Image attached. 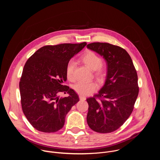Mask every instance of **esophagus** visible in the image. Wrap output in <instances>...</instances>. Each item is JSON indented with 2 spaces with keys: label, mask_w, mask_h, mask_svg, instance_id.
<instances>
[{
  "label": "esophagus",
  "mask_w": 160,
  "mask_h": 160,
  "mask_svg": "<svg viewBox=\"0 0 160 160\" xmlns=\"http://www.w3.org/2000/svg\"><path fill=\"white\" fill-rule=\"evenodd\" d=\"M79 98H80V99L81 100V101H84V100H85V96H82V95H79Z\"/></svg>",
  "instance_id": "obj_1"
}]
</instances>
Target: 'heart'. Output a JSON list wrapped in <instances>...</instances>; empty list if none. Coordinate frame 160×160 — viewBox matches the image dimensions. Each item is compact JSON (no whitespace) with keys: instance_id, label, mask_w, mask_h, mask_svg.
<instances>
[{"instance_id":"b5f03b06","label":"heart","mask_w":160,"mask_h":160,"mask_svg":"<svg viewBox=\"0 0 160 160\" xmlns=\"http://www.w3.org/2000/svg\"><path fill=\"white\" fill-rule=\"evenodd\" d=\"M82 62L90 70H93L95 77L99 80L102 79L106 74V66L101 63L102 59L95 52L88 51L81 57ZM75 62L73 61L68 63L66 68V76L68 80H75ZM98 88V84L94 82H79L73 86L75 92L82 96H87L92 93Z\"/></svg>"}]
</instances>
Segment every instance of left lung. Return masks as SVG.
<instances>
[{
    "mask_svg": "<svg viewBox=\"0 0 160 160\" xmlns=\"http://www.w3.org/2000/svg\"><path fill=\"white\" fill-rule=\"evenodd\" d=\"M87 48L105 59V83L94 97L88 98L87 122L99 133L119 128L128 118L139 94L138 77L132 60L123 48L108 43L94 42Z\"/></svg>",
    "mask_w": 160,
    "mask_h": 160,
    "instance_id": "1",
    "label": "left lung"
}]
</instances>
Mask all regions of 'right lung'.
Masks as SVG:
<instances>
[{"label": "right lung", "mask_w": 160, "mask_h": 160, "mask_svg": "<svg viewBox=\"0 0 160 160\" xmlns=\"http://www.w3.org/2000/svg\"><path fill=\"white\" fill-rule=\"evenodd\" d=\"M86 45H45L25 63L19 82L21 103L24 115L36 130L46 133L59 130L67 113L79 101L77 94L63 83L67 80L68 63ZM61 92L69 96L59 99Z\"/></svg>", "instance_id": "add662e5"}]
</instances>
